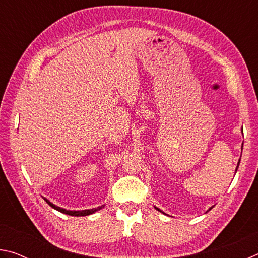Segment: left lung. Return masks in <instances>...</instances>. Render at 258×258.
<instances>
[{"mask_svg":"<svg viewBox=\"0 0 258 258\" xmlns=\"http://www.w3.org/2000/svg\"><path fill=\"white\" fill-rule=\"evenodd\" d=\"M242 145H243V143H242ZM241 149H242V148H241ZM239 163H240V161H239ZM239 163H238V166H237V168H235V172H237V169H238V167H239ZM155 208L157 209V211H159V212H161L159 208H157V207H155ZM211 209H212V207H211V208H209V209H208V211H211ZM208 211H207V212H208Z\"/></svg>","mask_w":258,"mask_h":258,"instance_id":"8db88e82","label":"left lung"}]
</instances>
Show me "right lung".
<instances>
[{
    "instance_id": "right-lung-1",
    "label": "right lung",
    "mask_w": 258,
    "mask_h": 258,
    "mask_svg": "<svg viewBox=\"0 0 258 258\" xmlns=\"http://www.w3.org/2000/svg\"><path fill=\"white\" fill-rule=\"evenodd\" d=\"M44 200H45L47 204L50 205L52 208H54V209H56V211H59V212L63 213V214H67V215H71V216H86V215H91V214H93V213H95L97 211H100V209L103 207V205H102V206H100L98 208L84 209V211H67V209H64V208H61V207L55 206L54 204H52L50 200H47L46 198H44Z\"/></svg>"
}]
</instances>
